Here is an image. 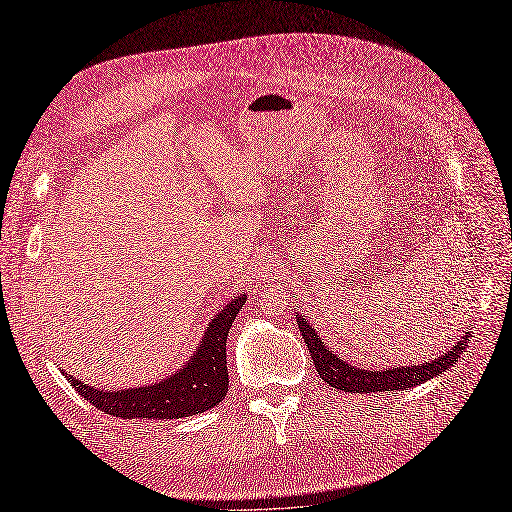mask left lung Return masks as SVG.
Here are the masks:
<instances>
[{
  "instance_id": "1",
  "label": "left lung",
  "mask_w": 512,
  "mask_h": 512,
  "mask_svg": "<svg viewBox=\"0 0 512 512\" xmlns=\"http://www.w3.org/2000/svg\"><path fill=\"white\" fill-rule=\"evenodd\" d=\"M299 329L303 333L309 352H312V359L320 378L327 384L335 386V389L346 391V393L401 391V389H410L414 384H423L431 378L440 376L444 369L451 367L463 354V350H466L468 337H470V333L463 335L451 352H444L436 361H429L423 365H410V367H393L386 371H367V369H354L346 361L337 359L335 354L327 350L324 342H320L318 333L309 327L303 318H299Z\"/></svg>"
}]
</instances>
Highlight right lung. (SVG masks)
<instances>
[{
  "label": "right lung",
  "mask_w": 512,
  "mask_h": 512,
  "mask_svg": "<svg viewBox=\"0 0 512 512\" xmlns=\"http://www.w3.org/2000/svg\"><path fill=\"white\" fill-rule=\"evenodd\" d=\"M243 297L232 299L207 327L198 352L190 363L166 380L128 391H98L81 380L70 378L79 395L98 410L121 418H183L218 406L228 393L226 337L235 322Z\"/></svg>",
  "instance_id": "add662e5"
}]
</instances>
